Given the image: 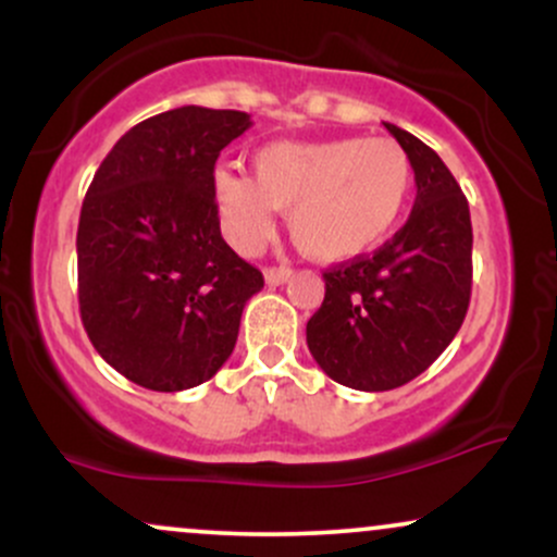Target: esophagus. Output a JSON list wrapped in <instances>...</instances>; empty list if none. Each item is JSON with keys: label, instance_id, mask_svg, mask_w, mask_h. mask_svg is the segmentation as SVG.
I'll list each match as a JSON object with an SVG mask.
<instances>
[{"label": "esophagus", "instance_id": "1", "mask_svg": "<svg viewBox=\"0 0 557 557\" xmlns=\"http://www.w3.org/2000/svg\"><path fill=\"white\" fill-rule=\"evenodd\" d=\"M290 267H267L264 270V280L267 285H283L287 283V277H290Z\"/></svg>", "mask_w": 557, "mask_h": 557}]
</instances>
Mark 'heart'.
I'll list each match as a JSON object with an SVG mask.
<instances>
[{"label":"heart","instance_id":"obj_1","mask_svg":"<svg viewBox=\"0 0 557 557\" xmlns=\"http://www.w3.org/2000/svg\"><path fill=\"white\" fill-rule=\"evenodd\" d=\"M413 164L389 138L274 140L253 154V177L214 172V201L227 238L253 251L287 209L290 238L317 261H348L393 233L411 201Z\"/></svg>","mask_w":557,"mask_h":557}]
</instances>
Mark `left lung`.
Segmentation results:
<instances>
[{"mask_svg": "<svg viewBox=\"0 0 557 557\" xmlns=\"http://www.w3.org/2000/svg\"><path fill=\"white\" fill-rule=\"evenodd\" d=\"M413 164L411 216L372 257L322 274L324 300L306 324L330 380L395 389L432 367L461 330L471 298V214L461 185L426 144L385 123Z\"/></svg>", "mask_w": 557, "mask_h": 557, "instance_id": "obj_1", "label": "left lung"}]
</instances>
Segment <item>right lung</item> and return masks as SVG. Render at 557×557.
<instances>
[{"instance_id": "obj_1", "label": "right lung", "mask_w": 557, "mask_h": 557, "mask_svg": "<svg viewBox=\"0 0 557 557\" xmlns=\"http://www.w3.org/2000/svg\"><path fill=\"white\" fill-rule=\"evenodd\" d=\"M251 127L235 110L177 107L125 133L96 170L78 222V304L99 356L136 385L177 393L233 354L264 287L220 233L214 162Z\"/></svg>"}]
</instances>
